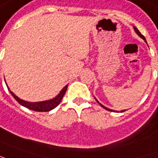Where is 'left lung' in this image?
I'll list each match as a JSON object with an SVG mask.
<instances>
[{
    "mask_svg": "<svg viewBox=\"0 0 158 158\" xmlns=\"http://www.w3.org/2000/svg\"><path fill=\"white\" fill-rule=\"evenodd\" d=\"M134 30H135V32H136V33H137V34H138V36H140V37H141V38H142L143 40H144V41H145V42H146V40H145V38H144V36H143V34H141V33H140V32H139V31H138V28H137V27H134ZM146 43H147V42H146ZM95 99H96V98H95ZM96 100H97V99H96ZM97 102H98V104H99V105H100V106H102V107H103V108H104V109H106V110H110V111H115V110H111V109H109V108H107V107H106V106H103V105H101V104H100V103H99V102L98 101V100H97ZM124 110H121V112H123V111H124Z\"/></svg>",
    "mask_w": 158,
    "mask_h": 158,
    "instance_id": "1",
    "label": "left lung"
}]
</instances>
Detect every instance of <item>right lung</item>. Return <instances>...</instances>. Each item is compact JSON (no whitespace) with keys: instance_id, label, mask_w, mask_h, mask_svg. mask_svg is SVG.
<instances>
[{"instance_id":"1","label":"right lung","mask_w":158,"mask_h":158,"mask_svg":"<svg viewBox=\"0 0 158 158\" xmlns=\"http://www.w3.org/2000/svg\"><path fill=\"white\" fill-rule=\"evenodd\" d=\"M67 86H68V85H65V87L61 90L60 93H59L56 97L53 98L52 99H50V100H46V101L41 102H34V103H33V102H27L25 101V100L20 99V98L17 97L15 93L9 90V88H8V90H9V92H10V93L12 94V96L15 98L16 101L18 102L19 104H20L21 106H25V107L28 108L30 110H35V111H49V110L54 109L55 107H57V106H59V104L60 103L61 99L63 98L65 92H66Z\"/></svg>"}]
</instances>
